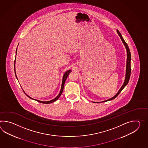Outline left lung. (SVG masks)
Returning a JSON list of instances; mask_svg holds the SVG:
<instances>
[{"instance_id": "1", "label": "left lung", "mask_w": 148, "mask_h": 148, "mask_svg": "<svg viewBox=\"0 0 148 148\" xmlns=\"http://www.w3.org/2000/svg\"><path fill=\"white\" fill-rule=\"evenodd\" d=\"M116 31H117V33H118V36H119L121 39L122 40V42H123V43L124 44V45L125 46V48L126 49V53H127V60H126V74H125V80H124V82L123 84L122 85L121 88L119 90L118 92L116 94V95H114L113 97H112L111 98L109 99L108 100H105V101H101L102 102L110 101V100H112V99L116 98L117 97V95L120 93V92L122 91V90L125 88V86H127V84H128V81H129L130 78V76H131V56L130 50V49L128 48L127 44L126 43L125 40L123 39L122 34L119 32V31L118 30H116ZM92 102H95H95H97V103L98 102H93V101H92Z\"/></svg>"}]
</instances>
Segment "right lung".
<instances>
[{"mask_svg": "<svg viewBox=\"0 0 148 148\" xmlns=\"http://www.w3.org/2000/svg\"><path fill=\"white\" fill-rule=\"evenodd\" d=\"M17 48L16 50V55L17 54ZM15 62H16V59H15V62H14V70H15V76H16V79H17V77L16 74V71H15ZM72 72V71L71 70V69H69V70H68V71H67L66 72H65V73L64 74V75H63V77H62V86H61V89H60V92H59V94L55 98L53 99V100H50V101H40V100H36V99H34L32 98L31 97H30V96H29V95H26V93H25V92L24 91V92L25 93V95H26L29 98H30V99H33V100H36V101H38V102H40V103H52V102H55V101H56L59 98V97H60V96L61 95H62V91H63V89H64V84H65V81H66V79L67 78V77H68V76L69 74V73ZM17 80H18V79H17ZM24 91V90H23Z\"/></svg>", "mask_w": 148, "mask_h": 148, "instance_id": "add662e5", "label": "right lung"}]
</instances>
